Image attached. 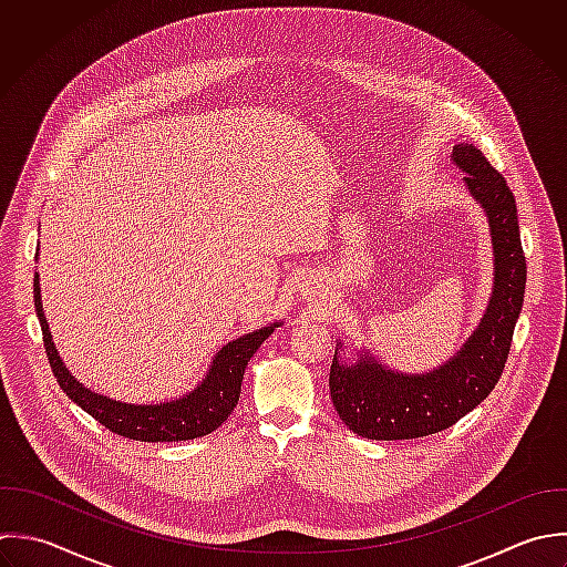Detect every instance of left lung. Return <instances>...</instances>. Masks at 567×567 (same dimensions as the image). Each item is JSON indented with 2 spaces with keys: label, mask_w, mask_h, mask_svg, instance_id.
Segmentation results:
<instances>
[{
  "label": "left lung",
  "mask_w": 567,
  "mask_h": 567,
  "mask_svg": "<svg viewBox=\"0 0 567 567\" xmlns=\"http://www.w3.org/2000/svg\"><path fill=\"white\" fill-rule=\"evenodd\" d=\"M453 161L468 172L466 185L488 214L495 247L493 300L462 351L433 373H393L369 355L355 364L333 358V406L349 431L367 440H415L446 431L491 395L508 362L528 274L517 203L506 178L475 145H457Z\"/></svg>",
  "instance_id": "8db88e82"
}]
</instances>
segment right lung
<instances>
[{"label": "right lung", "mask_w": 567, "mask_h": 567, "mask_svg": "<svg viewBox=\"0 0 567 567\" xmlns=\"http://www.w3.org/2000/svg\"><path fill=\"white\" fill-rule=\"evenodd\" d=\"M32 287L34 309L43 336V349L61 391L107 431L136 442H185L216 431L238 404L247 362L258 351V347L274 333V327H262L254 333H247L225 344L214 358L207 378L189 395L176 402L136 406L92 393L68 373L61 358L56 355V349L48 331V322L43 318L39 276H34Z\"/></svg>", "instance_id": "right-lung-1"}]
</instances>
